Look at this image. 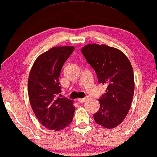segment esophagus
Segmentation results:
<instances>
[{"instance_id":"esophagus-1","label":"esophagus","mask_w":157,"mask_h":157,"mask_svg":"<svg viewBox=\"0 0 157 157\" xmlns=\"http://www.w3.org/2000/svg\"><path fill=\"white\" fill-rule=\"evenodd\" d=\"M87 100V97H86V98H78V101L79 103H84V102H86Z\"/></svg>"}]
</instances>
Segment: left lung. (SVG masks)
I'll use <instances>...</instances> for the list:
<instances>
[{"mask_svg": "<svg viewBox=\"0 0 157 157\" xmlns=\"http://www.w3.org/2000/svg\"><path fill=\"white\" fill-rule=\"evenodd\" d=\"M81 52L94 69L99 84L107 86L98 98L100 108L94 114L98 124L113 128L123 122L130 110L134 91L133 69L127 56L112 47L89 44Z\"/></svg>", "mask_w": 157, "mask_h": 157, "instance_id": "1", "label": "left lung"}]
</instances>
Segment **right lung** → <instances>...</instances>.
<instances>
[{
    "label": "right lung",
    "mask_w": 157,
    "mask_h": 157,
    "mask_svg": "<svg viewBox=\"0 0 157 157\" xmlns=\"http://www.w3.org/2000/svg\"><path fill=\"white\" fill-rule=\"evenodd\" d=\"M74 50L72 46L52 48L37 58L30 71L29 102L38 120L49 130H63L73 119V101L59 95L60 71Z\"/></svg>",
    "instance_id": "obj_1"
}]
</instances>
